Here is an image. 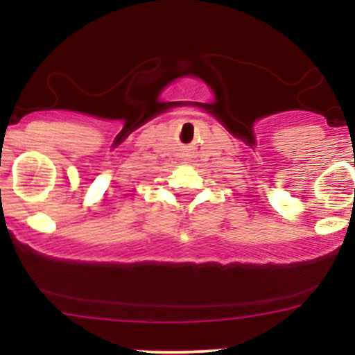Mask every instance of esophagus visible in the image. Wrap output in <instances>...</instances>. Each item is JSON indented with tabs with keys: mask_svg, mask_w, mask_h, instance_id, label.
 I'll return each mask as SVG.
<instances>
[{
	"mask_svg": "<svg viewBox=\"0 0 355 355\" xmlns=\"http://www.w3.org/2000/svg\"><path fill=\"white\" fill-rule=\"evenodd\" d=\"M185 162H187V160H185Z\"/></svg>",
	"mask_w": 355,
	"mask_h": 355,
	"instance_id": "esophagus-1",
	"label": "esophagus"
}]
</instances>
